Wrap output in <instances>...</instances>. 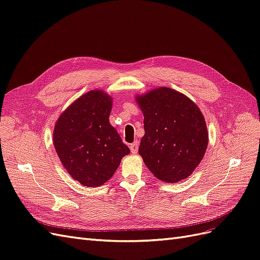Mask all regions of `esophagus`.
Returning <instances> with one entry per match:
<instances>
[{
	"label": "esophagus",
	"mask_w": 260,
	"mask_h": 260,
	"mask_svg": "<svg viewBox=\"0 0 260 260\" xmlns=\"http://www.w3.org/2000/svg\"><path fill=\"white\" fill-rule=\"evenodd\" d=\"M130 149H131V153L132 154H137L138 153V149H139V142L136 141V142H133L132 144H130Z\"/></svg>",
	"instance_id": "esophagus-1"
}]
</instances>
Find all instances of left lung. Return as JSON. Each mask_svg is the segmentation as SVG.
I'll use <instances>...</instances> for the list:
<instances>
[{
  "label": "left lung",
  "instance_id": "obj_1",
  "mask_svg": "<svg viewBox=\"0 0 260 260\" xmlns=\"http://www.w3.org/2000/svg\"><path fill=\"white\" fill-rule=\"evenodd\" d=\"M136 102L144 116L139 154L145 166L168 183L190 177L208 145L206 121L199 106L166 86L137 95Z\"/></svg>",
  "mask_w": 260,
  "mask_h": 260
}]
</instances>
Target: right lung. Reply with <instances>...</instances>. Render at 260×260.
<instances>
[{"label":"right lung","instance_id":"1","mask_svg":"<svg viewBox=\"0 0 260 260\" xmlns=\"http://www.w3.org/2000/svg\"><path fill=\"white\" fill-rule=\"evenodd\" d=\"M112 106L111 95L92 90L70 104L55 123V151L70 177L83 186L107 182L130 153L109 123Z\"/></svg>","mask_w":260,"mask_h":260}]
</instances>
